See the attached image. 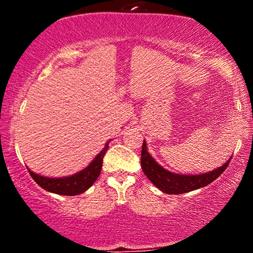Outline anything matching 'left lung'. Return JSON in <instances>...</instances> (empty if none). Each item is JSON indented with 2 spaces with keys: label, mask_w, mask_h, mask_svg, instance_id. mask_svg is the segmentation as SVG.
<instances>
[{
  "label": "left lung",
  "mask_w": 253,
  "mask_h": 253,
  "mask_svg": "<svg viewBox=\"0 0 253 253\" xmlns=\"http://www.w3.org/2000/svg\"><path fill=\"white\" fill-rule=\"evenodd\" d=\"M228 159L222 167L214 169L213 171L200 173V175H179V173L171 172V171L164 169L161 167L152 156L147 152L146 143H143V150H141V169L153 184L165 194H184L189 191L200 189L211 184L219 177L223 171L226 170L229 164Z\"/></svg>",
  "instance_id": "8db88e82"
}]
</instances>
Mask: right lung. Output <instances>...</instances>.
<instances>
[{
  "label": "right lung",
  "instance_id": "add662e5",
  "mask_svg": "<svg viewBox=\"0 0 253 253\" xmlns=\"http://www.w3.org/2000/svg\"><path fill=\"white\" fill-rule=\"evenodd\" d=\"M108 144L104 145L103 150L95 157L94 161L90 163L85 169H83L80 172L74 173V175L68 177H58V178H51V177H45L42 175L30 171V175L32 178L36 181L42 189L50 191V193L59 194V195H68L75 196L78 194H82L85 190H88L97 177L100 176L101 169H102L103 157L108 150Z\"/></svg>",
  "mask_w": 253,
  "mask_h": 253
}]
</instances>
